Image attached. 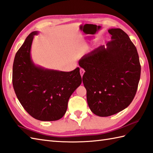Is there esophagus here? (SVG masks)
<instances>
[{"label":"esophagus","instance_id":"1","mask_svg":"<svg viewBox=\"0 0 153 153\" xmlns=\"http://www.w3.org/2000/svg\"><path fill=\"white\" fill-rule=\"evenodd\" d=\"M84 73H85V70H84L83 68H80V74L81 76H82V77L83 76Z\"/></svg>","mask_w":153,"mask_h":153}]
</instances>
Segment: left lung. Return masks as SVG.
I'll list each match as a JSON object with an SVG mask.
<instances>
[{
	"mask_svg": "<svg viewBox=\"0 0 153 153\" xmlns=\"http://www.w3.org/2000/svg\"><path fill=\"white\" fill-rule=\"evenodd\" d=\"M111 41L79 61L85 70L83 83L87 100L97 116L106 117L127 108L137 92L141 65L137 48L121 29L108 30Z\"/></svg>",
	"mask_w": 153,
	"mask_h": 153,
	"instance_id": "obj_1",
	"label": "left lung"
}]
</instances>
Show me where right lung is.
Masks as SVG:
<instances>
[{"instance_id": "add662e5", "label": "right lung", "mask_w": 153, "mask_h": 153, "mask_svg": "<svg viewBox=\"0 0 153 153\" xmlns=\"http://www.w3.org/2000/svg\"><path fill=\"white\" fill-rule=\"evenodd\" d=\"M35 35L37 31L29 35L16 54L13 87L29 114L41 121H55L64 116L70 96L82 83L79 68L62 71L35 66L30 54Z\"/></svg>"}]
</instances>
